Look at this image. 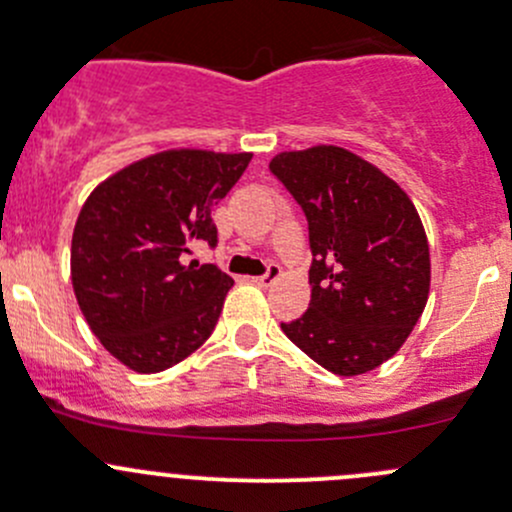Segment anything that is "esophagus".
<instances>
[{
	"label": "esophagus",
	"instance_id": "1",
	"mask_svg": "<svg viewBox=\"0 0 512 512\" xmlns=\"http://www.w3.org/2000/svg\"><path fill=\"white\" fill-rule=\"evenodd\" d=\"M280 275H282V270L277 265H270L267 267V272L265 275H260V277H252V282H255L257 287H270V285H275L277 280H280Z\"/></svg>",
	"mask_w": 512,
	"mask_h": 512
}]
</instances>
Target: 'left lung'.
<instances>
[{"instance_id":"left-lung-1","label":"left lung","mask_w":512,"mask_h":512,"mask_svg":"<svg viewBox=\"0 0 512 512\" xmlns=\"http://www.w3.org/2000/svg\"><path fill=\"white\" fill-rule=\"evenodd\" d=\"M270 170L302 205L314 257L309 309L282 332L332 374L376 369L399 352L428 302L431 255L414 203L339 146L277 153Z\"/></svg>"}]
</instances>
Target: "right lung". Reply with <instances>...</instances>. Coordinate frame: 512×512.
Here are the masks:
<instances>
[{"label":"right lung","instance_id":"obj_1","mask_svg":"<svg viewBox=\"0 0 512 512\" xmlns=\"http://www.w3.org/2000/svg\"><path fill=\"white\" fill-rule=\"evenodd\" d=\"M250 160L170 148L126 165L86 198L71 237V285L91 332L128 369H170L213 334L235 282L183 257L193 242H218L210 213Z\"/></svg>","mask_w":512,"mask_h":512}]
</instances>
